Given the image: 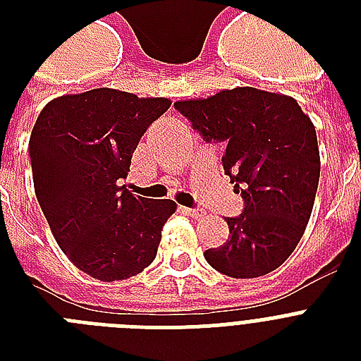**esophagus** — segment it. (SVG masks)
Returning <instances> with one entry per match:
<instances>
[{
	"instance_id": "obj_1",
	"label": "esophagus",
	"mask_w": 361,
	"mask_h": 361,
	"mask_svg": "<svg viewBox=\"0 0 361 361\" xmlns=\"http://www.w3.org/2000/svg\"><path fill=\"white\" fill-rule=\"evenodd\" d=\"M183 212H185L187 215L195 217V219H200V217H204V215H206V212H204L202 208H185Z\"/></svg>"
}]
</instances>
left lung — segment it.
<instances>
[{"mask_svg":"<svg viewBox=\"0 0 361 361\" xmlns=\"http://www.w3.org/2000/svg\"><path fill=\"white\" fill-rule=\"evenodd\" d=\"M174 109L206 142L225 146L223 169L243 209L226 217L231 236L208 249L212 268L249 279L274 271L302 240L320 178L317 130L292 97L234 87Z\"/></svg>","mask_w":361,"mask_h":361,"instance_id":"obj_1","label":"left lung"}]
</instances>
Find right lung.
Listing matches in <instances>:
<instances>
[{"label":"right lung","mask_w":361,"mask_h":361,"mask_svg":"<svg viewBox=\"0 0 361 361\" xmlns=\"http://www.w3.org/2000/svg\"><path fill=\"white\" fill-rule=\"evenodd\" d=\"M169 109V99L97 87L50 101L31 130L39 206L61 251L95 279L133 277L157 255L176 204L120 183L147 127Z\"/></svg>","instance_id":"obj_1"}]
</instances>
